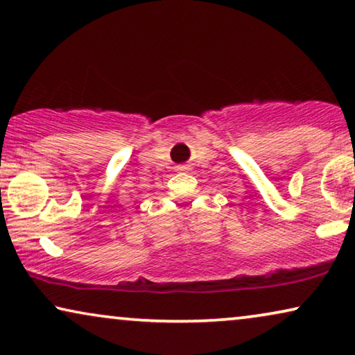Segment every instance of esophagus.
<instances>
[{"label": "esophagus", "instance_id": "34e87169", "mask_svg": "<svg viewBox=\"0 0 355 355\" xmlns=\"http://www.w3.org/2000/svg\"><path fill=\"white\" fill-rule=\"evenodd\" d=\"M178 169H179V171H186L187 166H186V164H182V166H178Z\"/></svg>", "mask_w": 355, "mask_h": 355}]
</instances>
